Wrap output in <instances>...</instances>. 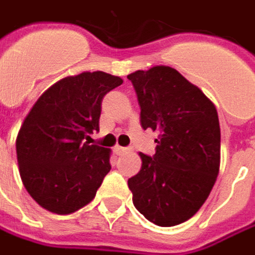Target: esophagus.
<instances>
[{
    "mask_svg": "<svg viewBox=\"0 0 255 255\" xmlns=\"http://www.w3.org/2000/svg\"><path fill=\"white\" fill-rule=\"evenodd\" d=\"M114 151H116V154L117 155H121V154H124V152H127L128 148H126V146H120V145H116V146H114Z\"/></svg>",
    "mask_w": 255,
    "mask_h": 255,
    "instance_id": "esophagus-1",
    "label": "esophagus"
}]
</instances>
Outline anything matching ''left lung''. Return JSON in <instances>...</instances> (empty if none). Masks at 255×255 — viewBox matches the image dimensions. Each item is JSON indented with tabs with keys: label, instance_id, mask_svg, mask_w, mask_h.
<instances>
[{
	"label": "left lung",
	"instance_id": "8db88e82",
	"mask_svg": "<svg viewBox=\"0 0 255 255\" xmlns=\"http://www.w3.org/2000/svg\"><path fill=\"white\" fill-rule=\"evenodd\" d=\"M135 89L144 129L158 131L152 156L128 179L136 210L156 226L183 223L206 202L220 166L215 104L178 70L155 66L127 76Z\"/></svg>",
	"mask_w": 255,
	"mask_h": 255
}]
</instances>
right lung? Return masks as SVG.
I'll return each instance as SVG.
<instances>
[{
    "instance_id": "obj_1",
    "label": "right lung",
    "mask_w": 255,
    "mask_h": 255,
    "mask_svg": "<svg viewBox=\"0 0 255 255\" xmlns=\"http://www.w3.org/2000/svg\"><path fill=\"white\" fill-rule=\"evenodd\" d=\"M123 79L84 72L40 96L16 136L19 173L28 193L52 213L90 203L110 172V149L84 141L99 131L101 101Z\"/></svg>"
}]
</instances>
